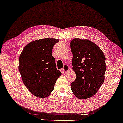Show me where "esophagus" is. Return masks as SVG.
Masks as SVG:
<instances>
[{
  "mask_svg": "<svg viewBox=\"0 0 123 123\" xmlns=\"http://www.w3.org/2000/svg\"><path fill=\"white\" fill-rule=\"evenodd\" d=\"M69 69H70V68L69 67V66L67 65H65L64 66L63 68H62V70H63L64 73H68V72L69 71Z\"/></svg>",
  "mask_w": 123,
  "mask_h": 123,
  "instance_id": "1",
  "label": "esophagus"
}]
</instances>
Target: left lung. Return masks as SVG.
<instances>
[{
  "instance_id": "1",
  "label": "left lung",
  "mask_w": 123,
  "mask_h": 123,
  "mask_svg": "<svg viewBox=\"0 0 123 123\" xmlns=\"http://www.w3.org/2000/svg\"><path fill=\"white\" fill-rule=\"evenodd\" d=\"M70 48L73 69L76 74L71 89L77 98L86 99L93 96L104 82L105 57L97 44L88 40L74 38Z\"/></svg>"
}]
</instances>
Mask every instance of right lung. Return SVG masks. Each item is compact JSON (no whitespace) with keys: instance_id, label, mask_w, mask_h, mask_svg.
<instances>
[{"instance_id":"1","label":"right lung","mask_w":123,"mask_h":123,"mask_svg":"<svg viewBox=\"0 0 123 123\" xmlns=\"http://www.w3.org/2000/svg\"><path fill=\"white\" fill-rule=\"evenodd\" d=\"M59 40L46 38L29 43L19 56V70L24 84L32 94L46 98L51 93L62 73L56 67L52 49Z\"/></svg>"}]
</instances>
